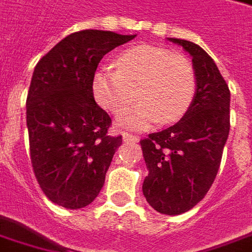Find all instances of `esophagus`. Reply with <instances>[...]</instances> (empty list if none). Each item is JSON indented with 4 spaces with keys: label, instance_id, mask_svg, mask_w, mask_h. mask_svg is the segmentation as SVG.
Here are the masks:
<instances>
[{
    "label": "esophagus",
    "instance_id": "1",
    "mask_svg": "<svg viewBox=\"0 0 252 252\" xmlns=\"http://www.w3.org/2000/svg\"><path fill=\"white\" fill-rule=\"evenodd\" d=\"M123 140H124L126 143H136V141H139V136L129 133V132H124V133H123Z\"/></svg>",
    "mask_w": 252,
    "mask_h": 252
}]
</instances>
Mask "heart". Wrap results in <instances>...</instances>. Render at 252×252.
I'll list each match as a JSON object with an SVG mask.
<instances>
[{
	"label": "heart",
	"instance_id": "1",
	"mask_svg": "<svg viewBox=\"0 0 252 252\" xmlns=\"http://www.w3.org/2000/svg\"><path fill=\"white\" fill-rule=\"evenodd\" d=\"M116 70L101 68L92 79L95 100L112 113H120V126L147 129L158 122L180 120L194 100L197 78L191 63L182 55L156 46L140 45L123 51L115 59Z\"/></svg>",
	"mask_w": 252,
	"mask_h": 252
}]
</instances>
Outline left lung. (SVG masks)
<instances>
[{
    "label": "left lung",
    "mask_w": 252,
    "mask_h": 252,
    "mask_svg": "<svg viewBox=\"0 0 252 252\" xmlns=\"http://www.w3.org/2000/svg\"><path fill=\"white\" fill-rule=\"evenodd\" d=\"M193 61L197 90L180 122L140 141L149 170L143 193L155 210L178 216L194 207L216 180L230 132V90L209 54L193 42L168 38Z\"/></svg>",
    "instance_id": "8db88e82"
}]
</instances>
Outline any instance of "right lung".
<instances>
[{
	"label": "right lung",
	"instance_id": "obj_1",
	"mask_svg": "<svg viewBox=\"0 0 252 252\" xmlns=\"http://www.w3.org/2000/svg\"><path fill=\"white\" fill-rule=\"evenodd\" d=\"M134 36L72 32L34 68L26 100L30 158L41 189L59 206H87L104 185L123 140L108 134L111 118L96 104L92 79L101 58Z\"/></svg>",
	"mask_w": 252,
	"mask_h": 252
}]
</instances>
